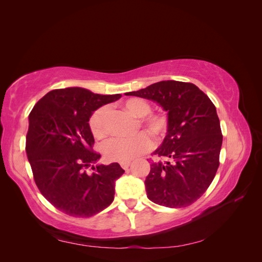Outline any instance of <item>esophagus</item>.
Wrapping results in <instances>:
<instances>
[{
	"label": "esophagus",
	"mask_w": 262,
	"mask_h": 262,
	"mask_svg": "<svg viewBox=\"0 0 262 262\" xmlns=\"http://www.w3.org/2000/svg\"><path fill=\"white\" fill-rule=\"evenodd\" d=\"M130 165H131L130 162H121V163H120V166H121V167H122L124 170L128 169V168L130 167Z\"/></svg>",
	"instance_id": "esophagus-1"
}]
</instances>
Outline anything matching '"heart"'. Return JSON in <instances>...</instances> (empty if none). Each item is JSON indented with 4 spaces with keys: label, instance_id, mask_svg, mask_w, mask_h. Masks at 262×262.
<instances>
[{
    "label": "heart",
    "instance_id": "obj_1",
    "mask_svg": "<svg viewBox=\"0 0 262 262\" xmlns=\"http://www.w3.org/2000/svg\"><path fill=\"white\" fill-rule=\"evenodd\" d=\"M123 107L134 117L141 118V123L148 133L156 139L165 136L168 126L167 116L162 113H149V102L143 98L133 97L123 102ZM107 107H100L91 116L89 125L93 136L96 139L106 137ZM153 146V140L146 132H140L132 138H112L102 146V152L109 161L129 162L140 156Z\"/></svg>",
    "mask_w": 262,
    "mask_h": 262
}]
</instances>
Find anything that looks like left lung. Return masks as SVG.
Listing matches in <instances>:
<instances>
[{"mask_svg": "<svg viewBox=\"0 0 262 262\" xmlns=\"http://www.w3.org/2000/svg\"><path fill=\"white\" fill-rule=\"evenodd\" d=\"M157 102L167 112V133L154 155L144 184L147 198L168 208H185L205 192L219 168L222 146L216 108L192 83L162 81L125 93Z\"/></svg>", "mask_w": 262, "mask_h": 262, "instance_id": "1", "label": "left lung"}]
</instances>
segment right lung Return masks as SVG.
Segmentation results:
<instances>
[{
    "mask_svg": "<svg viewBox=\"0 0 262 262\" xmlns=\"http://www.w3.org/2000/svg\"><path fill=\"white\" fill-rule=\"evenodd\" d=\"M120 97L68 87L46 94L29 114L26 152L35 182L68 215L90 217L114 201L115 182L124 170L118 163L94 166L100 154L92 150L89 121L95 110Z\"/></svg>",
    "mask_w": 262,
    "mask_h": 262,
    "instance_id": "obj_1",
    "label": "right lung"
}]
</instances>
